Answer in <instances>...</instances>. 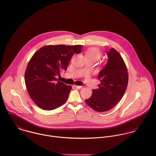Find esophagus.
<instances>
[{"label":"esophagus","instance_id":"1","mask_svg":"<svg viewBox=\"0 0 156 156\" xmlns=\"http://www.w3.org/2000/svg\"><path fill=\"white\" fill-rule=\"evenodd\" d=\"M75 88H76V89H81V88H83V86H81L75 85Z\"/></svg>","mask_w":156,"mask_h":156}]
</instances>
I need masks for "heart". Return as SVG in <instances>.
Instances as JSON below:
<instances>
[{
  "label": "heart",
  "mask_w": 156,
  "mask_h": 156,
  "mask_svg": "<svg viewBox=\"0 0 156 156\" xmlns=\"http://www.w3.org/2000/svg\"><path fill=\"white\" fill-rule=\"evenodd\" d=\"M85 55L88 60L96 61L99 59L101 55V51L97 48H89L85 51Z\"/></svg>",
  "instance_id": "heart-1"
}]
</instances>
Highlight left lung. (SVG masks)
<instances>
[{
  "label": "left lung",
  "instance_id": "1",
  "mask_svg": "<svg viewBox=\"0 0 156 156\" xmlns=\"http://www.w3.org/2000/svg\"><path fill=\"white\" fill-rule=\"evenodd\" d=\"M107 54V62L98 76L101 82L99 88L92 90L91 97L85 99L99 112L108 111L117 104L124 94L128 81L127 68L120 54L112 48Z\"/></svg>",
  "mask_w": 156,
  "mask_h": 156
}]
</instances>
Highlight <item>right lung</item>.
<instances>
[{
    "label": "right lung",
    "instance_id": "obj_1",
    "mask_svg": "<svg viewBox=\"0 0 156 156\" xmlns=\"http://www.w3.org/2000/svg\"><path fill=\"white\" fill-rule=\"evenodd\" d=\"M81 45H48L39 49L28 62L25 82L32 100L40 108L52 110L62 105L72 89L57 78L66 70L74 54H80Z\"/></svg>",
    "mask_w": 156,
    "mask_h": 156
}]
</instances>
